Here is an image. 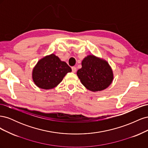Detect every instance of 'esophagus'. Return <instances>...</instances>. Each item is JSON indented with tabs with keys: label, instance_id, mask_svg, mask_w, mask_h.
<instances>
[{
	"label": "esophagus",
	"instance_id": "34e87169",
	"mask_svg": "<svg viewBox=\"0 0 148 148\" xmlns=\"http://www.w3.org/2000/svg\"><path fill=\"white\" fill-rule=\"evenodd\" d=\"M71 70H72V72L75 73L76 72V71H77V68H76L75 66H72L71 67Z\"/></svg>",
	"mask_w": 148,
	"mask_h": 148
}]
</instances>
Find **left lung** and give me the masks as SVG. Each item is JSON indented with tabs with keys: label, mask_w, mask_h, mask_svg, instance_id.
<instances>
[{
	"label": "left lung",
	"mask_w": 148,
	"mask_h": 148,
	"mask_svg": "<svg viewBox=\"0 0 148 148\" xmlns=\"http://www.w3.org/2000/svg\"><path fill=\"white\" fill-rule=\"evenodd\" d=\"M82 68L78 70L77 75L89 90L102 91L112 82V71L106 61L94 56H88L82 61Z\"/></svg>",
	"instance_id": "1"
}]
</instances>
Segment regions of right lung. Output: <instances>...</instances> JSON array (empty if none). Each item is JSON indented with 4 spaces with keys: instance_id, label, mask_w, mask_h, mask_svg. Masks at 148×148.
Returning <instances> with one entry per match:
<instances>
[{
    "instance_id": "add662e5",
    "label": "right lung",
    "mask_w": 148,
    "mask_h": 148,
    "mask_svg": "<svg viewBox=\"0 0 148 148\" xmlns=\"http://www.w3.org/2000/svg\"><path fill=\"white\" fill-rule=\"evenodd\" d=\"M71 71L66 63L54 54H51L38 62L33 69V79L39 88L49 89L59 84L65 75Z\"/></svg>"
}]
</instances>
